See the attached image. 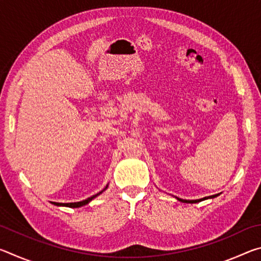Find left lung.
Wrapping results in <instances>:
<instances>
[{
  "label": "left lung",
  "instance_id": "8db88e82",
  "mask_svg": "<svg viewBox=\"0 0 261 261\" xmlns=\"http://www.w3.org/2000/svg\"><path fill=\"white\" fill-rule=\"evenodd\" d=\"M219 194H214V196H210V197H205V198H201V199H197V200H187V199H180V198H177V200L182 201V202H189V204H194V202H199V201H202V200H206V199H213V198L218 197Z\"/></svg>",
  "mask_w": 261,
  "mask_h": 261
}]
</instances>
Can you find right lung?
Masks as SVG:
<instances>
[{
    "mask_svg": "<svg viewBox=\"0 0 261 261\" xmlns=\"http://www.w3.org/2000/svg\"><path fill=\"white\" fill-rule=\"evenodd\" d=\"M108 188V184L106 185V188L102 190V191H100L99 193H96V194H94V196H92V197H90V198H87V199H85V200H83V201H77V202H68V204H63V202H54V201H51V204H54V205H56V206H65V207H71V208H77V207H82V206H84V205H87L88 202H90L91 200H93L95 197H98L99 194H101L106 189Z\"/></svg>",
    "mask_w": 261,
    "mask_h": 261,
    "instance_id": "add662e5",
    "label": "right lung"
}]
</instances>
